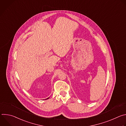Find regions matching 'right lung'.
I'll return each instance as SVG.
<instances>
[{"mask_svg": "<svg viewBox=\"0 0 126 126\" xmlns=\"http://www.w3.org/2000/svg\"><path fill=\"white\" fill-rule=\"evenodd\" d=\"M49 99V98H47V99Z\"/></svg>", "mask_w": 126, "mask_h": 126, "instance_id": "1", "label": "right lung"}]
</instances>
